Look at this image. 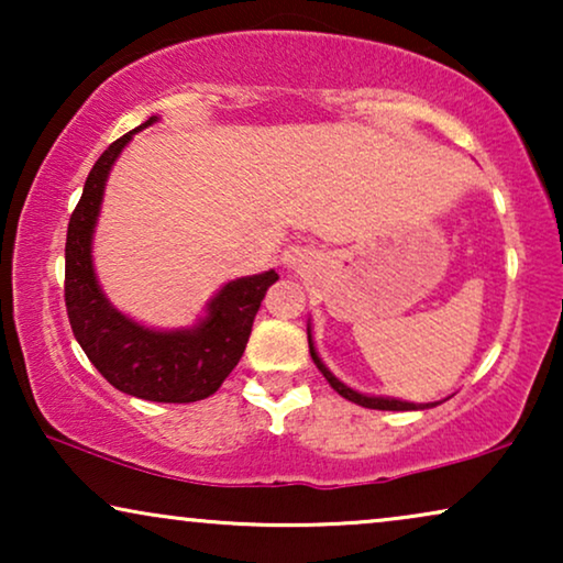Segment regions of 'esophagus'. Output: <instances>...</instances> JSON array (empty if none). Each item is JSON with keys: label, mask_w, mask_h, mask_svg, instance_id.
<instances>
[{"label": "esophagus", "mask_w": 563, "mask_h": 563, "mask_svg": "<svg viewBox=\"0 0 563 563\" xmlns=\"http://www.w3.org/2000/svg\"><path fill=\"white\" fill-rule=\"evenodd\" d=\"M314 261H318V251H314L312 245L295 243V245H287L282 253V264L287 266L289 272H299V268L312 266Z\"/></svg>", "instance_id": "1"}]
</instances>
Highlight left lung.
Returning <instances> with one entry per match:
<instances>
[{"label": "left lung", "mask_w": 563, "mask_h": 563, "mask_svg": "<svg viewBox=\"0 0 563 563\" xmlns=\"http://www.w3.org/2000/svg\"><path fill=\"white\" fill-rule=\"evenodd\" d=\"M307 343H310V356L314 361V366L320 368L322 376H325L330 387H333L338 395L349 399V402H356L361 407H368V410H428V407H435L438 402H428V405H415V402H402V399H395V397H368V395H361V391L345 387L341 379H335L333 372L322 364L318 351H314V343H312V333H310V325H307Z\"/></svg>", "instance_id": "8db88e82"}]
</instances>
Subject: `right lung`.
I'll return each mask as SVG.
<instances>
[{
    "instance_id": "obj_1",
    "label": "right lung",
    "mask_w": 563,
    "mask_h": 563,
    "mask_svg": "<svg viewBox=\"0 0 563 563\" xmlns=\"http://www.w3.org/2000/svg\"><path fill=\"white\" fill-rule=\"evenodd\" d=\"M156 120L148 118L118 137L89 172L79 205L68 220L64 295L76 341L114 389L148 402L184 405L214 395L238 366L261 299L279 274L268 268L264 274L228 282L210 299L205 318L181 330L145 328L114 310L97 282L91 241L114 161L137 130Z\"/></svg>"
}]
</instances>
